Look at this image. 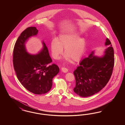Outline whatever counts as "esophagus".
<instances>
[{"label": "esophagus", "mask_w": 125, "mask_h": 125, "mask_svg": "<svg viewBox=\"0 0 125 125\" xmlns=\"http://www.w3.org/2000/svg\"><path fill=\"white\" fill-rule=\"evenodd\" d=\"M68 70L65 67H62L61 68V71H62V72H64V73H67L68 72Z\"/></svg>", "instance_id": "esophagus-1"}]
</instances>
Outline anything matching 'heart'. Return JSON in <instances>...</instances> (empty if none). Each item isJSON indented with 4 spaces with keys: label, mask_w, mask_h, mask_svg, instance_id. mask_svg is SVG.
I'll list each match as a JSON object with an SVG mask.
<instances>
[{
    "label": "heart",
    "mask_w": 125,
    "mask_h": 125,
    "mask_svg": "<svg viewBox=\"0 0 125 125\" xmlns=\"http://www.w3.org/2000/svg\"><path fill=\"white\" fill-rule=\"evenodd\" d=\"M65 48V60L71 62L72 59L75 61L82 58L86 49V41L83 38H79L76 34L64 33L61 34L58 39L54 38L51 42L52 55L54 59H58L63 53Z\"/></svg>",
    "instance_id": "heart-1"
}]
</instances>
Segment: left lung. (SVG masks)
<instances>
[{"instance_id": "left-lung-1", "label": "left lung", "mask_w": 125, "mask_h": 125, "mask_svg": "<svg viewBox=\"0 0 125 125\" xmlns=\"http://www.w3.org/2000/svg\"><path fill=\"white\" fill-rule=\"evenodd\" d=\"M105 45L108 47L102 57L94 56L92 52L81 61L73 72L76 82L73 91L78 95H93L104 88L110 79L114 65V50L108 38Z\"/></svg>"}]
</instances>
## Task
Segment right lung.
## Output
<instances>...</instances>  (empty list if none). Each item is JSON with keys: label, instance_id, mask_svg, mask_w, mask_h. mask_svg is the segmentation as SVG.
<instances>
[{"label": "right lung", "instance_id": "obj_1", "mask_svg": "<svg viewBox=\"0 0 125 125\" xmlns=\"http://www.w3.org/2000/svg\"><path fill=\"white\" fill-rule=\"evenodd\" d=\"M38 30L35 27L27 28L21 34L13 51V65L20 82L30 92L37 95L44 94L51 89L52 79L60 71L52 60L47 47L43 42V49L39 53L30 55L26 50L25 42Z\"/></svg>", "mask_w": 125, "mask_h": 125}]
</instances>
